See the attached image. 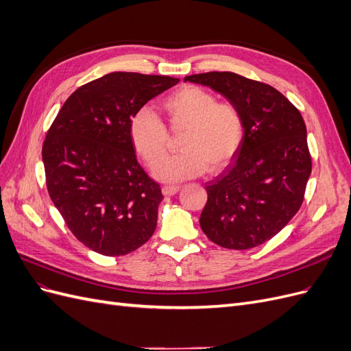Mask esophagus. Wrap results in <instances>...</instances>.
I'll return each mask as SVG.
<instances>
[{"label":"esophagus","instance_id":"obj_1","mask_svg":"<svg viewBox=\"0 0 351 351\" xmlns=\"http://www.w3.org/2000/svg\"><path fill=\"white\" fill-rule=\"evenodd\" d=\"M178 190H180V186L167 184V186L162 187V193H164L165 196H173V195H176V193L178 192Z\"/></svg>","mask_w":351,"mask_h":351}]
</instances>
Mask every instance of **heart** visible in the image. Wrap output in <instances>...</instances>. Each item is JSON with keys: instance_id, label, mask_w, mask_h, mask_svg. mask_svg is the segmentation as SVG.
<instances>
[{"instance_id": "obj_1", "label": "heart", "mask_w": 351, "mask_h": 351, "mask_svg": "<svg viewBox=\"0 0 351 351\" xmlns=\"http://www.w3.org/2000/svg\"><path fill=\"white\" fill-rule=\"evenodd\" d=\"M174 129L186 127L180 139L182 152L162 158L168 147L167 127L158 114L143 107L130 120V137L136 152L154 167V174L164 182L197 177L206 171L226 168L244 141V119L231 102H218L217 97L199 86H184L162 102Z\"/></svg>"}]
</instances>
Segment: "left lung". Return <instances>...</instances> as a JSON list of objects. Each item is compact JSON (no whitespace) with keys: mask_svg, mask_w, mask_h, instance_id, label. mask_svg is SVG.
Wrapping results in <instances>:
<instances>
[{"mask_svg":"<svg viewBox=\"0 0 351 351\" xmlns=\"http://www.w3.org/2000/svg\"><path fill=\"white\" fill-rule=\"evenodd\" d=\"M234 104L244 119V141L234 162L206 186L200 228L218 246L246 250L263 244L300 209L312 171L300 111L267 83L231 71L184 77Z\"/></svg>","mask_w":351,"mask_h":351,"instance_id":"left-lung-1","label":"left lung"}]
</instances>
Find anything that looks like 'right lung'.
I'll list each match as a JSON object with an SVG mask.
<instances>
[{"label": "right lung", "mask_w": 351, "mask_h": 351, "mask_svg": "<svg viewBox=\"0 0 351 351\" xmlns=\"http://www.w3.org/2000/svg\"><path fill=\"white\" fill-rule=\"evenodd\" d=\"M178 79L115 71L74 90L42 146L47 189L70 231L104 256L139 249L156 228L161 187L137 162L133 114Z\"/></svg>", "instance_id": "add662e5"}]
</instances>
